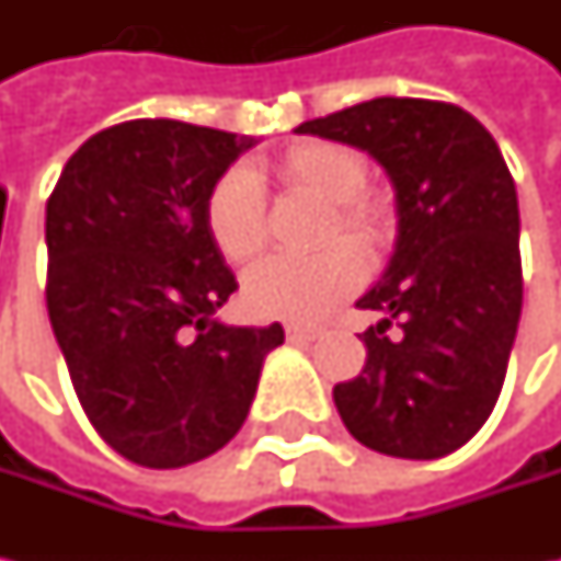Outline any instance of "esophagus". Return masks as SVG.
<instances>
[{"label": "esophagus", "instance_id": "1", "mask_svg": "<svg viewBox=\"0 0 561 561\" xmlns=\"http://www.w3.org/2000/svg\"><path fill=\"white\" fill-rule=\"evenodd\" d=\"M321 334H324V331L314 328V324H287V336H290V340H318Z\"/></svg>", "mask_w": 561, "mask_h": 561}]
</instances>
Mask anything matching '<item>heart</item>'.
<instances>
[{"label":"heart","mask_w":561,"mask_h":561,"mask_svg":"<svg viewBox=\"0 0 561 561\" xmlns=\"http://www.w3.org/2000/svg\"><path fill=\"white\" fill-rule=\"evenodd\" d=\"M274 181L324 203L309 259H268L243 277V302L259 318L314 321L343 302L362 284L359 255L371 259L387 243L390 211L365 184V159L346 142H296L271 164ZM205 227L227 262H252L268 243L265 193L243 164L227 168L205 196ZM344 243L340 244L339 240Z\"/></svg>","instance_id":"obj_1"}]
</instances>
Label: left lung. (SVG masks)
Listing matches in <instances>:
<instances>
[{
    "label": "left lung",
    "mask_w": 561,
    "mask_h": 561,
    "mask_svg": "<svg viewBox=\"0 0 561 561\" xmlns=\"http://www.w3.org/2000/svg\"><path fill=\"white\" fill-rule=\"evenodd\" d=\"M296 134L365 149L397 190V249L358 309L365 368L334 387L346 431L397 459H440L490 419L522 318L518 196L503 152L453 102L380 96Z\"/></svg>",
    "instance_id": "1"
}]
</instances>
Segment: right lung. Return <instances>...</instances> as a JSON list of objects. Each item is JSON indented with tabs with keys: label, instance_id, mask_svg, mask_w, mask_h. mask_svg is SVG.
I'll return each instance as SVG.
<instances>
[{
	"label": "right lung",
	"instance_id": "obj_1",
	"mask_svg": "<svg viewBox=\"0 0 561 561\" xmlns=\"http://www.w3.org/2000/svg\"><path fill=\"white\" fill-rule=\"evenodd\" d=\"M249 137L171 118L105 127L46 203V309L77 399L130 462L181 468L249 415L284 328H227L237 290L208 237L205 196Z\"/></svg>",
	"mask_w": 561,
	"mask_h": 561
}]
</instances>
